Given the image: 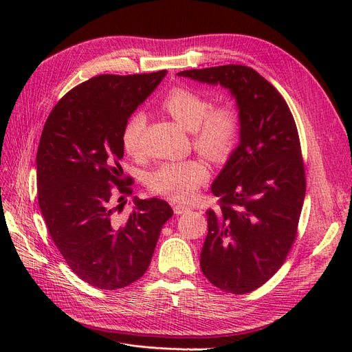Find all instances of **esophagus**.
Instances as JSON below:
<instances>
[{"instance_id": "esophagus-1", "label": "esophagus", "mask_w": 352, "mask_h": 352, "mask_svg": "<svg viewBox=\"0 0 352 352\" xmlns=\"http://www.w3.org/2000/svg\"><path fill=\"white\" fill-rule=\"evenodd\" d=\"M173 210L176 214H182V212H185L186 210H189V206L184 204V202H175L173 204Z\"/></svg>"}]
</instances>
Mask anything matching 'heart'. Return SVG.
<instances>
[{"mask_svg": "<svg viewBox=\"0 0 352 352\" xmlns=\"http://www.w3.org/2000/svg\"><path fill=\"white\" fill-rule=\"evenodd\" d=\"M162 109L192 132L197 150L214 162H226L235 151L241 135V117L232 102L211 105L206 94L189 87H175L162 100ZM146 117L133 113L122 131V144L127 154L140 150ZM208 167L202 160L190 158L182 162H166L148 177V186L154 194L185 201L208 180Z\"/></svg>", "mask_w": 352, "mask_h": 352, "instance_id": "obj_1", "label": "heart"}]
</instances>
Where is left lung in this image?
Segmentation results:
<instances>
[{"label":"left lung","instance_id":"1","mask_svg":"<svg viewBox=\"0 0 352 352\" xmlns=\"http://www.w3.org/2000/svg\"><path fill=\"white\" fill-rule=\"evenodd\" d=\"M221 85L236 101L239 144L211 185L201 270L219 289L248 294L280 269L296 236L305 197L300 136L286 101L254 69L228 65L179 72Z\"/></svg>","mask_w":352,"mask_h":352}]
</instances>
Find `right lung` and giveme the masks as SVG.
<instances>
[{
	"label": "right lung",
	"instance_id": "obj_1",
	"mask_svg": "<svg viewBox=\"0 0 352 352\" xmlns=\"http://www.w3.org/2000/svg\"><path fill=\"white\" fill-rule=\"evenodd\" d=\"M166 74H100L83 82L57 102L41 135V212L69 267L100 289H120L142 278L160 232L173 216L160 198L135 197L123 220L116 211L126 201L114 204V198L132 194L131 177L119 164L123 126Z\"/></svg>",
	"mask_w": 352,
	"mask_h": 352
}]
</instances>
